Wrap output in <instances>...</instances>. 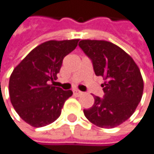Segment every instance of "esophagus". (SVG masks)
Listing matches in <instances>:
<instances>
[{
    "label": "esophagus",
    "instance_id": "esophagus-1",
    "mask_svg": "<svg viewBox=\"0 0 154 154\" xmlns=\"http://www.w3.org/2000/svg\"><path fill=\"white\" fill-rule=\"evenodd\" d=\"M73 93H74V95L77 96V97L83 94V92H82V91H77V90H75V91H73Z\"/></svg>",
    "mask_w": 154,
    "mask_h": 154
}]
</instances>
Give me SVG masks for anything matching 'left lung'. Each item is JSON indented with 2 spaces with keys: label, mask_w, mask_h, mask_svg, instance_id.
Returning <instances> with one entry per match:
<instances>
[{
  "label": "left lung",
  "mask_w": 154,
  "mask_h": 154,
  "mask_svg": "<svg viewBox=\"0 0 154 154\" xmlns=\"http://www.w3.org/2000/svg\"><path fill=\"white\" fill-rule=\"evenodd\" d=\"M79 47L91 60L96 76L104 78V97L84 110L87 119L101 128H114L127 120L141 100L144 82L138 65L119 46L103 40H81Z\"/></svg>",
  "instance_id": "8db88e82"
}]
</instances>
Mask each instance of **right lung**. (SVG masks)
I'll list each match as a JSON object with an SVG mask.
<instances>
[{"label":"right lung","instance_id":"obj_1","mask_svg":"<svg viewBox=\"0 0 154 154\" xmlns=\"http://www.w3.org/2000/svg\"><path fill=\"white\" fill-rule=\"evenodd\" d=\"M78 39L42 43L32 50L14 69L9 78V97L15 112L34 127L57 120L70 90L49 85L56 80L65 56L76 49Z\"/></svg>","mask_w":154,"mask_h":154}]
</instances>
